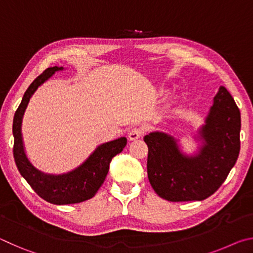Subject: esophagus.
<instances>
[{"mask_svg":"<svg viewBox=\"0 0 253 253\" xmlns=\"http://www.w3.org/2000/svg\"><path fill=\"white\" fill-rule=\"evenodd\" d=\"M143 135H144V129H143V128H139V127L131 128V129L128 131V138H129L130 140L138 139Z\"/></svg>","mask_w":253,"mask_h":253,"instance_id":"1","label":"esophagus"}]
</instances>
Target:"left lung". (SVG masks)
I'll use <instances>...</instances> for the list:
<instances>
[{
	"mask_svg": "<svg viewBox=\"0 0 253 253\" xmlns=\"http://www.w3.org/2000/svg\"><path fill=\"white\" fill-rule=\"evenodd\" d=\"M240 129V110L221 85L200 129L204 143L198 155H184L174 137L164 132L145 136L148 179L156 194L170 202H185L202 201L215 193L238 160Z\"/></svg>",
	"mask_w": 253,
	"mask_h": 253,
	"instance_id": "8db88e82",
	"label": "left lung"
}]
</instances>
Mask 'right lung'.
Segmentation results:
<instances>
[{
  "instance_id": "obj_1",
  "label": "right lung",
  "mask_w": 253,
  "mask_h": 253,
  "mask_svg": "<svg viewBox=\"0 0 253 253\" xmlns=\"http://www.w3.org/2000/svg\"><path fill=\"white\" fill-rule=\"evenodd\" d=\"M62 69V67H51L37 77L24 92L22 101L16 109L13 118V156L16 168L40 198L57 205L80 203L95 196L108 174L109 164L113 157L121 153L127 144L126 137H121L113 142L102 144L97 147L83 165L62 175L45 174L37 169L30 163L25 155L21 134V124L24 110L37 88L48 80L55 71Z\"/></svg>"
}]
</instances>
